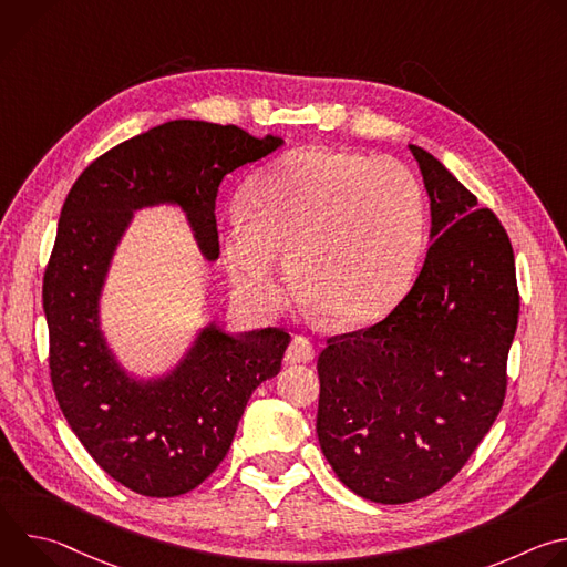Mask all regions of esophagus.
<instances>
[{
    "label": "esophagus",
    "mask_w": 567,
    "mask_h": 567,
    "mask_svg": "<svg viewBox=\"0 0 567 567\" xmlns=\"http://www.w3.org/2000/svg\"><path fill=\"white\" fill-rule=\"evenodd\" d=\"M313 346H311V341L309 339H305V337H296L291 343H289V348H287V352H285V361L287 363H309L311 359H313Z\"/></svg>",
    "instance_id": "34e87169"
}]
</instances>
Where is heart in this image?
<instances>
[{
	"mask_svg": "<svg viewBox=\"0 0 567 567\" xmlns=\"http://www.w3.org/2000/svg\"><path fill=\"white\" fill-rule=\"evenodd\" d=\"M221 235L235 291L256 307L285 293L278 251L337 326L361 328L406 291L424 239L417 177L390 156L305 147L265 168Z\"/></svg>",
	"mask_w": 567,
	"mask_h": 567,
	"instance_id": "obj_1",
	"label": "heart"
}]
</instances>
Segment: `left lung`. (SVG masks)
<instances>
[{
    "label": "left lung",
    "instance_id": "1",
    "mask_svg": "<svg viewBox=\"0 0 567 567\" xmlns=\"http://www.w3.org/2000/svg\"><path fill=\"white\" fill-rule=\"evenodd\" d=\"M431 197V247L379 322L328 339L316 433L357 496L401 505L442 489L494 426L520 296L509 235L440 161L411 145Z\"/></svg>",
    "mask_w": 567,
    "mask_h": 567
}]
</instances>
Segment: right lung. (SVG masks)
<instances>
[{
  "mask_svg": "<svg viewBox=\"0 0 567 567\" xmlns=\"http://www.w3.org/2000/svg\"><path fill=\"white\" fill-rule=\"evenodd\" d=\"M282 145L237 125L171 121L101 154L71 186L44 269L49 374L60 411L94 462L147 498L193 492L226 457L251 392L280 372L282 328L226 334L206 328L179 370L138 385L99 330V293L132 210L177 202L202 251L217 258L221 179Z\"/></svg>",
  "mask_w": 567,
  "mask_h": 567,
  "instance_id": "obj_1",
  "label": "right lung"
}]
</instances>
